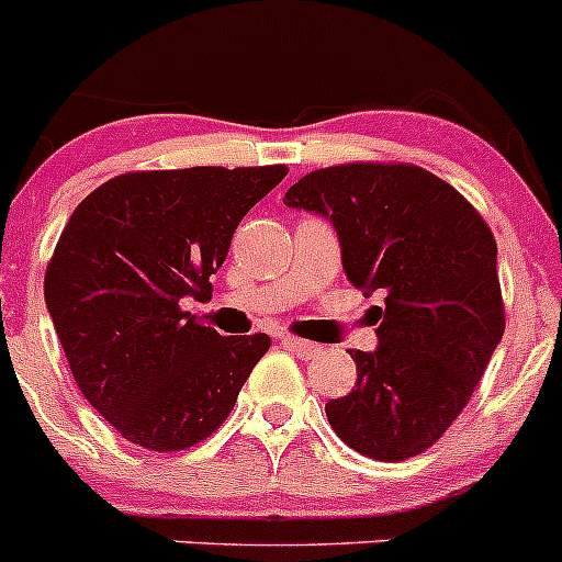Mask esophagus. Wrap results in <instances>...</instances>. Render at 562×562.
<instances>
[{"mask_svg": "<svg viewBox=\"0 0 562 562\" xmlns=\"http://www.w3.org/2000/svg\"><path fill=\"white\" fill-rule=\"evenodd\" d=\"M282 346H285V348H291L293 353H299V357H304V359L315 357V353L321 351V346H318V342L302 340V337H296V335H285V337H282Z\"/></svg>", "mask_w": 562, "mask_h": 562, "instance_id": "esophagus-1", "label": "esophagus"}]
</instances>
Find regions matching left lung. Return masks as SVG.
Listing matches in <instances>:
<instances>
[{"label": "left lung", "instance_id": "1", "mask_svg": "<svg viewBox=\"0 0 562 562\" xmlns=\"http://www.w3.org/2000/svg\"><path fill=\"white\" fill-rule=\"evenodd\" d=\"M285 205L329 216L342 269L373 310L375 351H348L357 384L326 403L337 437L375 461L426 453L470 403L505 331L497 241L448 181L403 161L307 172Z\"/></svg>", "mask_w": 562, "mask_h": 562}]
</instances>
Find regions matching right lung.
<instances>
[{"instance_id":"1","label":"right lung","mask_w":562,"mask_h":562,"mask_svg":"<svg viewBox=\"0 0 562 562\" xmlns=\"http://www.w3.org/2000/svg\"><path fill=\"white\" fill-rule=\"evenodd\" d=\"M285 176V165L136 170L70 214L46 307L76 386L123 439L176 453L233 412L271 337H222L181 302L211 299L238 222Z\"/></svg>"}]
</instances>
